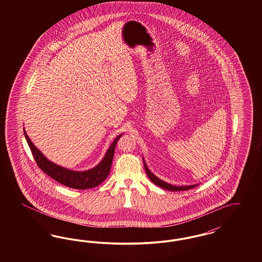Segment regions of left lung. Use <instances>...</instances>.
Segmentation results:
<instances>
[{
	"label": "left lung",
	"instance_id": "8db88e82",
	"mask_svg": "<svg viewBox=\"0 0 262 262\" xmlns=\"http://www.w3.org/2000/svg\"><path fill=\"white\" fill-rule=\"evenodd\" d=\"M143 164H144V168H145V172L148 176V178L150 179V181L155 184L156 186L158 187H162L164 189H168V190H171V191H181V190H187V189H190V188H193V187H198V185H192V186H182V187H178V186H173V185H170L166 182H164L162 180H160L159 178H157L155 174L153 173H151L148 167L146 166L145 161L143 160Z\"/></svg>",
	"mask_w": 262,
	"mask_h": 262
}]
</instances>
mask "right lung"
<instances>
[{
	"mask_svg": "<svg viewBox=\"0 0 262 262\" xmlns=\"http://www.w3.org/2000/svg\"><path fill=\"white\" fill-rule=\"evenodd\" d=\"M24 130H25L26 141L32 152V155L35 159V162L37 164L38 167L45 174L50 176L51 178H53L58 183L62 184L66 187H72L75 189H88L91 187H97L102 182L106 180L111 170L116 144L120 139V137L123 136L122 134L116 137V139L110 145L109 149L107 150L104 158L96 167L88 171L78 172V171H72L70 169H66L55 163L51 162L50 160H48L41 153V151L32 143L30 138L26 135L25 129Z\"/></svg>",
	"mask_w": 262,
	"mask_h": 262,
	"instance_id": "right-lung-1",
	"label": "right lung"
}]
</instances>
